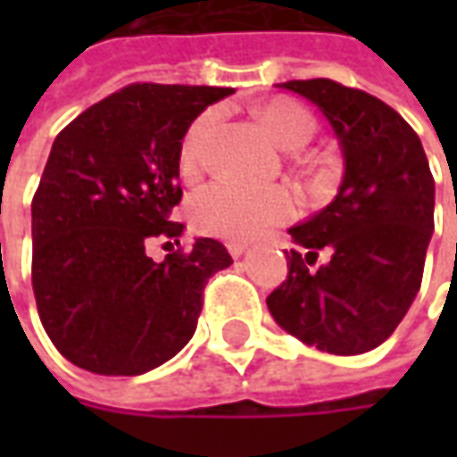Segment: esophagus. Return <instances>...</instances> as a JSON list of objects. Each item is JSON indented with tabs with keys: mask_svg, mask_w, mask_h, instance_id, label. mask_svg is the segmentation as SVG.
Wrapping results in <instances>:
<instances>
[{
	"mask_svg": "<svg viewBox=\"0 0 457 457\" xmlns=\"http://www.w3.org/2000/svg\"><path fill=\"white\" fill-rule=\"evenodd\" d=\"M245 249H247L245 242H228V252L232 254V257H242V254H245Z\"/></svg>",
	"mask_w": 457,
	"mask_h": 457,
	"instance_id": "34e87169",
	"label": "esophagus"
}]
</instances>
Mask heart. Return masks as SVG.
Wrapping results in <instances>:
<instances>
[{"label":"heart","instance_id":"1","mask_svg":"<svg viewBox=\"0 0 457 457\" xmlns=\"http://www.w3.org/2000/svg\"><path fill=\"white\" fill-rule=\"evenodd\" d=\"M212 121V112H203L190 124L180 144V169L190 173L198 166V144ZM259 121L271 139L284 149L303 146L313 131L316 117L303 104L277 97L259 110ZM296 200L287 188H254L235 180H212L190 198L188 212L195 229L222 239H249L262 229L284 222L294 215Z\"/></svg>","mask_w":457,"mask_h":457}]
</instances>
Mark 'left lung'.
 <instances>
[{
	"instance_id": "left-lung-1",
	"label": "left lung",
	"mask_w": 457,
	"mask_h": 457,
	"mask_svg": "<svg viewBox=\"0 0 457 457\" xmlns=\"http://www.w3.org/2000/svg\"><path fill=\"white\" fill-rule=\"evenodd\" d=\"M278 87L326 114L345 159L336 200L288 229V277L267 298L269 313L301 343L330 354H362L402 323L421 288L433 235V183L419 134L374 95L313 78ZM320 251L331 254L316 272Z\"/></svg>"
}]
</instances>
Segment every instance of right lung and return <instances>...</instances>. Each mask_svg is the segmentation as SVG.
Instances as JSON below:
<instances>
[{"instance_id":"add662e5","label":"right lung","mask_w":457,"mask_h":457,"mask_svg":"<svg viewBox=\"0 0 457 457\" xmlns=\"http://www.w3.org/2000/svg\"><path fill=\"white\" fill-rule=\"evenodd\" d=\"M235 90L134 83L78 114L51 146L31 200V284L65 360L134 377L180 353L198 326L208 278L232 264L218 239L173 249L183 225L180 144L208 104ZM169 238L171 254L145 249Z\"/></svg>"}]
</instances>
